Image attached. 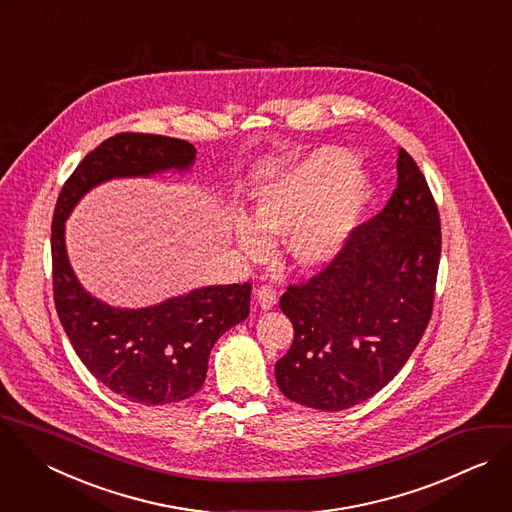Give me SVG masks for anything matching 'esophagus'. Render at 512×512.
<instances>
[{"mask_svg":"<svg viewBox=\"0 0 512 512\" xmlns=\"http://www.w3.org/2000/svg\"><path fill=\"white\" fill-rule=\"evenodd\" d=\"M254 300H256V304L262 308V310H270V308H274V304H276V292L270 288V286H260L258 290H256V294H254Z\"/></svg>","mask_w":512,"mask_h":512,"instance_id":"34e87169","label":"esophagus"}]
</instances>
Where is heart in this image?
<instances>
[{
	"label": "heart",
	"mask_w": 512,
	"mask_h": 512,
	"mask_svg": "<svg viewBox=\"0 0 512 512\" xmlns=\"http://www.w3.org/2000/svg\"><path fill=\"white\" fill-rule=\"evenodd\" d=\"M356 158L338 146L306 154L286 172L264 184L252 218L236 214L232 232L238 248L262 260L268 236H285L290 260L302 270L328 266L346 246L370 198L372 182L354 170Z\"/></svg>",
	"instance_id": "obj_1"
}]
</instances>
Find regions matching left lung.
<instances>
[{
	"label": "left lung",
	"mask_w": 512,
	"mask_h": 512,
	"mask_svg": "<svg viewBox=\"0 0 512 512\" xmlns=\"http://www.w3.org/2000/svg\"><path fill=\"white\" fill-rule=\"evenodd\" d=\"M384 210L358 226L318 276L288 286L294 326L276 382L302 406L336 412L374 396L406 364L432 314L440 218L416 162L400 148Z\"/></svg>",
	"instance_id": "obj_1"
}]
</instances>
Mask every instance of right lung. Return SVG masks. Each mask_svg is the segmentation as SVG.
Segmentation results:
<instances>
[{"instance_id": "1", "label": "right lung", "mask_w": 512, "mask_h": 512, "mask_svg": "<svg viewBox=\"0 0 512 512\" xmlns=\"http://www.w3.org/2000/svg\"><path fill=\"white\" fill-rule=\"evenodd\" d=\"M196 154L192 144L176 138L114 136L78 164L54 212L52 264L60 322L86 368L112 392L144 406L180 402L202 388L216 340L248 318L252 286H202L146 308L110 306L80 284L66 250V220L96 186L188 172Z\"/></svg>"}]
</instances>
